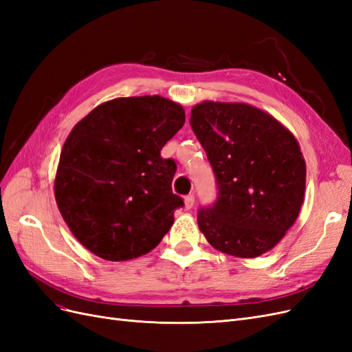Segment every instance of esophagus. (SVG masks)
Listing matches in <instances>:
<instances>
[{"instance_id":"obj_1","label":"esophagus","mask_w":352,"mask_h":352,"mask_svg":"<svg viewBox=\"0 0 352 352\" xmlns=\"http://www.w3.org/2000/svg\"><path fill=\"white\" fill-rule=\"evenodd\" d=\"M194 204H195V197H194V194L186 195V197H185V207L189 210V208L194 207Z\"/></svg>"}]
</instances>
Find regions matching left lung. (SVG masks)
Here are the masks:
<instances>
[{
  "label": "left lung",
  "mask_w": 352,
  "mask_h": 352,
  "mask_svg": "<svg viewBox=\"0 0 352 352\" xmlns=\"http://www.w3.org/2000/svg\"><path fill=\"white\" fill-rule=\"evenodd\" d=\"M190 126L207 153L217 185L198 226L216 250L255 258L278 243L300 212L305 162L294 135L258 109L206 101Z\"/></svg>",
  "instance_id": "left-lung-1"
}]
</instances>
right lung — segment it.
Returning a JSON list of instances; mask_svg holds the SVG:
<instances>
[{
  "mask_svg": "<svg viewBox=\"0 0 352 352\" xmlns=\"http://www.w3.org/2000/svg\"><path fill=\"white\" fill-rule=\"evenodd\" d=\"M185 110L163 97L104 102L67 136L56 175V201L76 239L98 257L150 252L173 225L184 199L173 194L176 163L163 158Z\"/></svg>",
  "mask_w": 352,
  "mask_h": 352,
  "instance_id": "obj_1",
  "label": "right lung"
}]
</instances>
